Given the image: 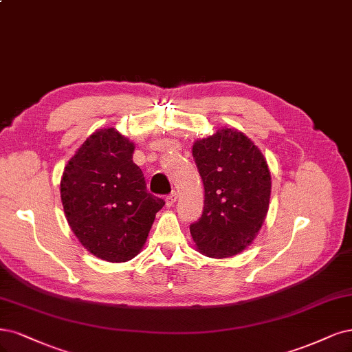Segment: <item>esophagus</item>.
Masks as SVG:
<instances>
[{
  "mask_svg": "<svg viewBox=\"0 0 352 352\" xmlns=\"http://www.w3.org/2000/svg\"><path fill=\"white\" fill-rule=\"evenodd\" d=\"M176 199H177V193L175 190L168 193V195L166 197V205H167V207H173Z\"/></svg>",
  "mask_w": 352,
  "mask_h": 352,
  "instance_id": "obj_1",
  "label": "esophagus"
}]
</instances>
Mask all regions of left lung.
<instances>
[{
	"label": "left lung",
	"mask_w": 352,
	"mask_h": 352,
	"mask_svg": "<svg viewBox=\"0 0 352 352\" xmlns=\"http://www.w3.org/2000/svg\"><path fill=\"white\" fill-rule=\"evenodd\" d=\"M204 182V211L190 224L201 253L228 258L252 243L270 207L271 175L262 153L236 129H218L193 144Z\"/></svg>",
	"instance_id": "left-lung-1"
}]
</instances>
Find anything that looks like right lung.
I'll list each match as a JSON object with an SVG mask.
<instances>
[{"label": "right lung", "instance_id": "right-lung-1", "mask_svg": "<svg viewBox=\"0 0 352 352\" xmlns=\"http://www.w3.org/2000/svg\"><path fill=\"white\" fill-rule=\"evenodd\" d=\"M134 144L115 128L96 131L60 179L67 221L94 256L126 262L140 253L164 201L147 190Z\"/></svg>", "mask_w": 352, "mask_h": 352}]
</instances>
